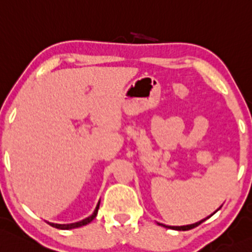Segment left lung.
<instances>
[{"mask_svg":"<svg viewBox=\"0 0 252 252\" xmlns=\"http://www.w3.org/2000/svg\"><path fill=\"white\" fill-rule=\"evenodd\" d=\"M220 209H221V206H220L219 209H217V210L215 211V213H217V211L220 210ZM214 213V214H215ZM213 214V215H214ZM213 215H210V216H213ZM210 216H208V217H205V219H203V220H200V221H198V222H195V223H192V224H186V226H165V224H163V223H158V224H160V226H163V227H166V228H171V229H176V231H189V229H192V228H194V227H197V226H199L200 223H202V222H204L205 221V220H208L209 217Z\"/></svg>","mask_w":252,"mask_h":252,"instance_id":"left-lung-1","label":"left lung"}]
</instances>
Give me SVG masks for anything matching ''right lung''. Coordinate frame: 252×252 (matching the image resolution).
<instances>
[{
    "label": "right lung",
    "mask_w": 252,
    "mask_h": 252,
    "mask_svg": "<svg viewBox=\"0 0 252 252\" xmlns=\"http://www.w3.org/2000/svg\"><path fill=\"white\" fill-rule=\"evenodd\" d=\"M99 206H100V200L99 203H97L96 208H95L94 213L92 214L91 216L86 217L84 220H82V221H78V222H75V223H66V224H60V223H53V222H48L52 227H55V228H59V229H73V228H78V227H82V226H86V224L91 223L93 220L95 219L97 215V210H99Z\"/></svg>",
    "instance_id": "right-lung-1"
}]
</instances>
